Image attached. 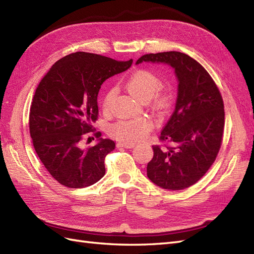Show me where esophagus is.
Listing matches in <instances>:
<instances>
[{"label": "esophagus", "mask_w": 254, "mask_h": 254, "mask_svg": "<svg viewBox=\"0 0 254 254\" xmlns=\"http://www.w3.org/2000/svg\"><path fill=\"white\" fill-rule=\"evenodd\" d=\"M118 147H124V148H133L134 144H130V143H118Z\"/></svg>", "instance_id": "obj_1"}]
</instances>
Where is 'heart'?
Returning <instances> with one entry per match:
<instances>
[{
  "label": "heart",
  "mask_w": 254,
  "mask_h": 254,
  "mask_svg": "<svg viewBox=\"0 0 254 254\" xmlns=\"http://www.w3.org/2000/svg\"><path fill=\"white\" fill-rule=\"evenodd\" d=\"M126 90L137 101L147 103L152 98L156 108H163L167 98L162 94H156L161 87V80L157 75L148 71H136L126 81ZM115 98V90H109L103 99V109L109 111ZM153 124L148 118L119 121L109 128V133L121 142L134 143L143 140L152 129Z\"/></svg>",
  "instance_id": "b5f03b06"
}]
</instances>
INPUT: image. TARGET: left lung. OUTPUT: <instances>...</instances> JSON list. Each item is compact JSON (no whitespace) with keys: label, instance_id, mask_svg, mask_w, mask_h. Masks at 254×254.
I'll list each match as a JSON object with an SVG mask.
<instances>
[{"label":"left lung","instance_id":"obj_1","mask_svg":"<svg viewBox=\"0 0 254 254\" xmlns=\"http://www.w3.org/2000/svg\"><path fill=\"white\" fill-rule=\"evenodd\" d=\"M142 63L168 64L178 80L175 110L160 135L173 146H152L147 177L165 190L187 189L209 171L219 151L225 126L222 97L210 74L187 54H146L135 64Z\"/></svg>","mask_w":254,"mask_h":254}]
</instances>
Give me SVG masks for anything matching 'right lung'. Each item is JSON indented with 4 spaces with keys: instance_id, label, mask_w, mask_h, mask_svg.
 Returning a JSON list of instances; mask_svg holds the SVG:
<instances>
[{
    "instance_id": "add662e5",
    "label": "right lung",
    "mask_w": 254,
    "mask_h": 254,
    "mask_svg": "<svg viewBox=\"0 0 254 254\" xmlns=\"http://www.w3.org/2000/svg\"><path fill=\"white\" fill-rule=\"evenodd\" d=\"M131 64L132 59L76 52L58 60L41 79L30 107V137L44 167L63 186L82 189L104 177L105 158L115 143L101 132L95 133L97 144L88 149L80 147V141L93 130L103 82Z\"/></svg>"
}]
</instances>
